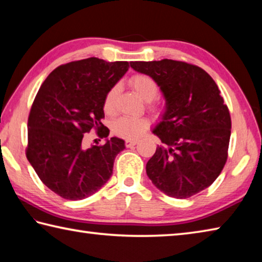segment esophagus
Masks as SVG:
<instances>
[{"label":"esophagus","instance_id":"34e87169","mask_svg":"<svg viewBox=\"0 0 262 262\" xmlns=\"http://www.w3.org/2000/svg\"><path fill=\"white\" fill-rule=\"evenodd\" d=\"M137 143H138V141H137V140H134V139H126V140H125V146H126V147H131V146L137 145Z\"/></svg>","mask_w":262,"mask_h":262}]
</instances>
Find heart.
I'll use <instances>...</instances> for the list:
<instances>
[{
  "mask_svg": "<svg viewBox=\"0 0 262 262\" xmlns=\"http://www.w3.org/2000/svg\"><path fill=\"white\" fill-rule=\"evenodd\" d=\"M128 84L136 91L141 99L147 101V108L150 112L157 113L161 108V104L154 99L159 94V84L153 77L145 73H137L128 80ZM119 91V86L116 84L110 87L103 99L104 113L113 115L115 113V102ZM149 126V121L145 117H121L113 124V131L122 138L136 139L144 134Z\"/></svg>",
  "mask_w": 262,
  "mask_h": 262,
  "instance_id": "obj_1",
  "label": "heart"
}]
</instances>
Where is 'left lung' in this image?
I'll return each instance as SVG.
<instances>
[{
    "label": "left lung",
    "instance_id": "obj_1",
    "mask_svg": "<svg viewBox=\"0 0 262 262\" xmlns=\"http://www.w3.org/2000/svg\"><path fill=\"white\" fill-rule=\"evenodd\" d=\"M136 71L153 77L167 110L153 134L164 146L146 164L160 191L186 199L212 185L228 159L231 117L216 82L194 64L164 58L131 62Z\"/></svg>",
    "mask_w": 262,
    "mask_h": 262
}]
</instances>
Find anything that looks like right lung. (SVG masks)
Listing matches in <instances>:
<instances>
[{"instance_id":"add662e5","label":"right lung","mask_w":262,"mask_h":262,"mask_svg":"<svg viewBox=\"0 0 262 262\" xmlns=\"http://www.w3.org/2000/svg\"><path fill=\"white\" fill-rule=\"evenodd\" d=\"M130 66L90 57L69 62L49 73L36 93L27 119L26 158L41 182L67 200L95 193L113 173L124 140L113 137L86 148L85 134L109 136L103 99ZM99 144V143H98Z\"/></svg>"}]
</instances>
